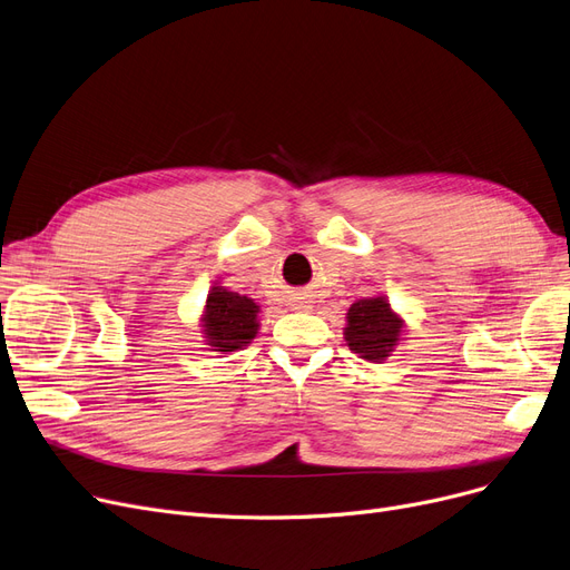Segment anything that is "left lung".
<instances>
[{"label": "left lung", "mask_w": 570, "mask_h": 570, "mask_svg": "<svg viewBox=\"0 0 570 570\" xmlns=\"http://www.w3.org/2000/svg\"><path fill=\"white\" fill-rule=\"evenodd\" d=\"M403 333L405 321L399 312H393L384 295L361 298L346 309L344 342L358 358L382 363L401 344Z\"/></svg>", "instance_id": "obj_1"}]
</instances>
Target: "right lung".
<instances>
[{"instance_id":"right-lung-1","label":"right lung","mask_w":570,"mask_h":570,"mask_svg":"<svg viewBox=\"0 0 570 570\" xmlns=\"http://www.w3.org/2000/svg\"><path fill=\"white\" fill-rule=\"evenodd\" d=\"M258 312L261 305L252 298L220 284H214L207 293V303L200 314L205 344L218 354L244 350L258 335Z\"/></svg>"}]
</instances>
